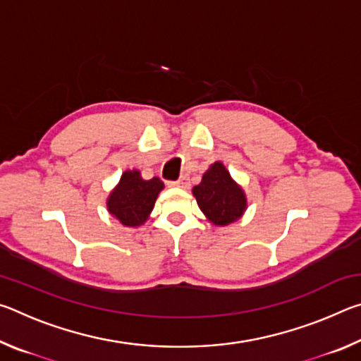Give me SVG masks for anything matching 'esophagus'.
Segmentation results:
<instances>
[{"instance_id":"esophagus-1","label":"esophagus","mask_w":361,"mask_h":361,"mask_svg":"<svg viewBox=\"0 0 361 361\" xmlns=\"http://www.w3.org/2000/svg\"><path fill=\"white\" fill-rule=\"evenodd\" d=\"M169 186H175V188H188V178L186 176H181L178 181H170Z\"/></svg>"}]
</instances>
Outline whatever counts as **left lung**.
Segmentation results:
<instances>
[{"label":"left lung","mask_w":361,"mask_h":361,"mask_svg":"<svg viewBox=\"0 0 361 361\" xmlns=\"http://www.w3.org/2000/svg\"><path fill=\"white\" fill-rule=\"evenodd\" d=\"M192 195L205 218L215 226H229L239 221L248 207L243 188L219 161L212 164L202 181L192 188Z\"/></svg>","instance_id":"1"}]
</instances>
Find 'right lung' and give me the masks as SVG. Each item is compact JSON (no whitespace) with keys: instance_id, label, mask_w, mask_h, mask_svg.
<instances>
[{"instance_id":"obj_1","label":"right lung","mask_w":361,"mask_h":361,"mask_svg":"<svg viewBox=\"0 0 361 361\" xmlns=\"http://www.w3.org/2000/svg\"><path fill=\"white\" fill-rule=\"evenodd\" d=\"M162 189L164 183L157 176L145 180L140 170H126L108 195L106 209L126 228H140L148 221Z\"/></svg>"}]
</instances>
